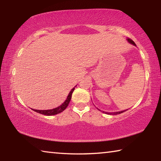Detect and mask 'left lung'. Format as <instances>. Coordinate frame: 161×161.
Here are the masks:
<instances>
[{"mask_svg":"<svg viewBox=\"0 0 161 161\" xmlns=\"http://www.w3.org/2000/svg\"><path fill=\"white\" fill-rule=\"evenodd\" d=\"M127 40L128 41H129V42H130V44H132V45H136V44H135V42L133 41L132 40H130V38H128L127 39ZM100 111V110H99ZM126 110H125V111H118V112H114V113H108V112H104V111H102V112H103V113H105V114H112V115H116V114H121V113H123V112H124V111H126Z\"/></svg>","mask_w":161,"mask_h":161,"instance_id":"1","label":"left lung"}]
</instances>
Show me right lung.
I'll return each instance as SVG.
<instances>
[{"mask_svg":"<svg viewBox=\"0 0 161 161\" xmlns=\"http://www.w3.org/2000/svg\"><path fill=\"white\" fill-rule=\"evenodd\" d=\"M75 88V87H74V88H73L72 90L70 91L69 94H68L67 99L65 100L64 102L62 103V104L59 106V107H57V108H53V109H49V110H37V109H33V108H32V109L35 111H36V112H37V113L41 114H43V115H46V116L55 115V114L61 113L65 109V108L67 107L68 104H69V103L70 100H71V98H72V92H74Z\"/></svg>","mask_w":161,"mask_h":161,"instance_id":"1","label":"right lung"}]
</instances>
